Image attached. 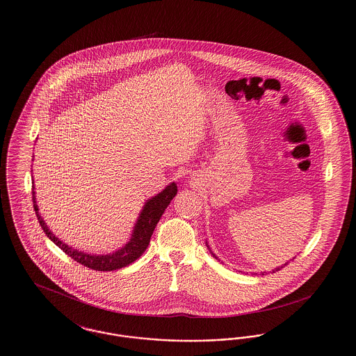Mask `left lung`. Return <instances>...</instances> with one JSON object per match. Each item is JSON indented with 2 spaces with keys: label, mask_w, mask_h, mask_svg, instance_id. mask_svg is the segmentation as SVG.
<instances>
[{
  "label": "left lung",
  "mask_w": 356,
  "mask_h": 356,
  "mask_svg": "<svg viewBox=\"0 0 356 356\" xmlns=\"http://www.w3.org/2000/svg\"><path fill=\"white\" fill-rule=\"evenodd\" d=\"M207 247H208V250H209V252H211V254H212V256H213V257H215V259H218V260H219V257H218V256H216V254H213V252H212V251H211V248H209V245H208V243H207ZM219 261H220V260H219ZM287 263H288V261H287ZM287 263H286V264H283V266H280V267H277V268H275V270H272V272L279 271V270H280V268H283V267H284V266H287ZM261 275H267V272H261Z\"/></svg>",
  "instance_id": "left-lung-1"
}]
</instances>
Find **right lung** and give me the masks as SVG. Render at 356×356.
Here are the masks:
<instances>
[{"mask_svg":"<svg viewBox=\"0 0 356 356\" xmlns=\"http://www.w3.org/2000/svg\"><path fill=\"white\" fill-rule=\"evenodd\" d=\"M32 184H33L32 186V195H33V208L35 211V216L38 219L41 228L44 229L45 235L49 237L58 248H61L73 260H76L77 263L83 264L84 267H88V268L95 270V271H115V270L124 268V267L129 266L131 263H134L141 254H144V251L149 245V240H151V236H152L153 231H154L157 222L160 220V218L163 216L165 208L170 205L172 199L177 193V186L175 183H170V186H165L160 193H157L156 196L148 199L144 204L138 218H137L135 227L132 229V235H131V238L128 240V243L119 248L118 251L112 252V254H93L83 252V251H79V250H74V248L69 247L68 244L61 241V238H58L51 232L49 227L47 225V222L44 221V219L40 215V212H38L33 181H32Z\"/></svg>","mask_w":356,"mask_h":356,"instance_id":"right-lung-1","label":"right lung"}]
</instances>
